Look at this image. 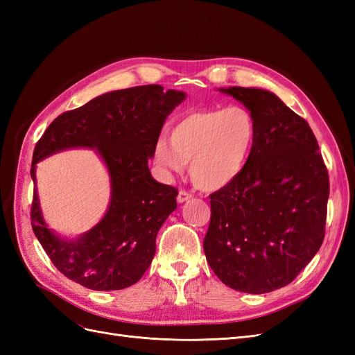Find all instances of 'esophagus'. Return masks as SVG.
I'll return each instance as SVG.
<instances>
[{
  "label": "esophagus",
  "instance_id": "esophagus-1",
  "mask_svg": "<svg viewBox=\"0 0 355 355\" xmlns=\"http://www.w3.org/2000/svg\"><path fill=\"white\" fill-rule=\"evenodd\" d=\"M192 198V194H189V192H187V191H179V194H178V202H185V201H188V200H191Z\"/></svg>",
  "mask_w": 355,
  "mask_h": 355
}]
</instances>
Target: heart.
Returning a JSON list of instances; mask_svg holds the SVG:
<instances>
[{"instance_id": "obj_1", "label": "heart", "mask_w": 355, "mask_h": 355, "mask_svg": "<svg viewBox=\"0 0 355 355\" xmlns=\"http://www.w3.org/2000/svg\"><path fill=\"white\" fill-rule=\"evenodd\" d=\"M256 141V120L244 106L196 110L171 124L168 141L155 144L153 159L166 175L182 173L189 163L192 184L219 191L243 173Z\"/></svg>"}]
</instances>
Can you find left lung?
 <instances>
[{
    "label": "left lung",
    "mask_w": 355,
    "mask_h": 355,
    "mask_svg": "<svg viewBox=\"0 0 355 355\" xmlns=\"http://www.w3.org/2000/svg\"><path fill=\"white\" fill-rule=\"evenodd\" d=\"M257 124L254 151L210 196L204 253L219 280L261 295L292 283L324 239L329 175L308 123L272 92L228 87Z\"/></svg>",
    "instance_id": "8db88e82"
}]
</instances>
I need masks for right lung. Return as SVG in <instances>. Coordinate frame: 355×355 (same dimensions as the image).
<instances>
[{
  "label": "right lung",
  "mask_w": 355,
  "mask_h": 355,
  "mask_svg": "<svg viewBox=\"0 0 355 355\" xmlns=\"http://www.w3.org/2000/svg\"><path fill=\"white\" fill-rule=\"evenodd\" d=\"M161 85L115 90L63 112L32 157V230L50 261L69 280L92 290H121L141 280L155 254V239L176 206L178 189L157 182L148 167L166 118L185 101ZM72 147L94 148L109 170L112 198L104 218L77 239L60 238L42 216L36 163Z\"/></svg>",
  "instance_id": "obj_1"
}]
</instances>
